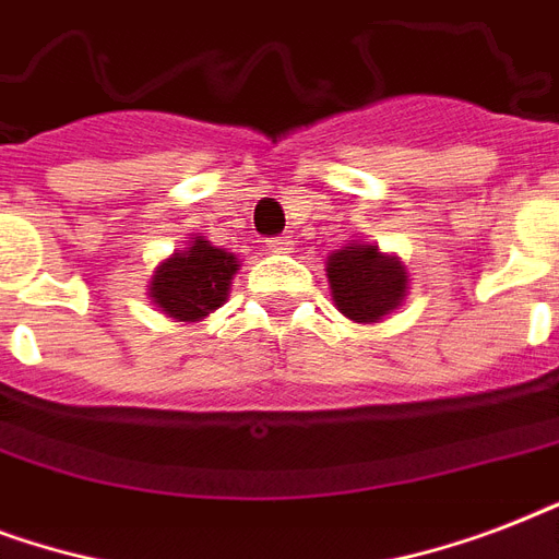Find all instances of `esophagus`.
Returning <instances> with one entry per match:
<instances>
[{
	"label": "esophagus",
	"instance_id": "1",
	"mask_svg": "<svg viewBox=\"0 0 559 559\" xmlns=\"http://www.w3.org/2000/svg\"><path fill=\"white\" fill-rule=\"evenodd\" d=\"M266 246L272 252H287V249H293V240L289 237H266Z\"/></svg>",
	"mask_w": 559,
	"mask_h": 559
}]
</instances>
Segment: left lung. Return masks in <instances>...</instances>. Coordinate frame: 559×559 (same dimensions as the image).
<instances>
[{
	"label": "left lung",
	"instance_id": "left-lung-1",
	"mask_svg": "<svg viewBox=\"0 0 559 559\" xmlns=\"http://www.w3.org/2000/svg\"><path fill=\"white\" fill-rule=\"evenodd\" d=\"M333 301L354 322H377L406 296V272L373 246H345L328 258Z\"/></svg>",
	"mask_w": 559,
	"mask_h": 559
}]
</instances>
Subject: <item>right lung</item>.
Wrapping results in <instances>:
<instances>
[{
    "label": "right lung",
    "mask_w": 559,
    "mask_h": 559,
    "mask_svg": "<svg viewBox=\"0 0 559 559\" xmlns=\"http://www.w3.org/2000/svg\"><path fill=\"white\" fill-rule=\"evenodd\" d=\"M235 272V254L223 252L200 237L191 240L186 252H177L162 263L153 275L151 296L179 322H197L226 301Z\"/></svg>",
    "instance_id": "add662e5"
}]
</instances>
